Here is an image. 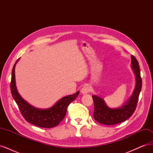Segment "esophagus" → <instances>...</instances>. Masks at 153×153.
<instances>
[{"mask_svg":"<svg viewBox=\"0 0 153 153\" xmlns=\"http://www.w3.org/2000/svg\"><path fill=\"white\" fill-rule=\"evenodd\" d=\"M91 90V87L89 85L85 84L84 85V87H82V89L81 90V92L82 94H87L88 92H89Z\"/></svg>","mask_w":153,"mask_h":153,"instance_id":"34e87169","label":"esophagus"}]
</instances>
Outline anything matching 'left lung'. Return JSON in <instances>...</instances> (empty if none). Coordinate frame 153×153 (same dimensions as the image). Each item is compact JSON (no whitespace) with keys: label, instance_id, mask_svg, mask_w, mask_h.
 Returning a JSON list of instances; mask_svg holds the SVG:
<instances>
[{"label":"left lung","instance_id":"8db88e82","mask_svg":"<svg viewBox=\"0 0 153 153\" xmlns=\"http://www.w3.org/2000/svg\"><path fill=\"white\" fill-rule=\"evenodd\" d=\"M131 57V65L135 75L136 84L132 95L126 103L121 107L110 108L105 104L103 98L96 95L92 96L94 105L93 117L100 124L114 125L122 123L130 117L135 112L142 89V78L137 60L133 55Z\"/></svg>","mask_w":153,"mask_h":153}]
</instances>
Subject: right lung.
I'll use <instances>...</instances> for the list:
<instances>
[{
    "instance_id": "1",
    "label": "right lung",
    "mask_w": 153,
    "mask_h": 153,
    "mask_svg": "<svg viewBox=\"0 0 153 153\" xmlns=\"http://www.w3.org/2000/svg\"><path fill=\"white\" fill-rule=\"evenodd\" d=\"M18 60L14 64L12 69L10 87L13 98L16 103L23 117L27 122L38 127L50 128L57 126L65 117L68 106L77 98L80 91L63 97L49 108L40 109L34 107L23 99L16 89L15 68Z\"/></svg>"
}]
</instances>
